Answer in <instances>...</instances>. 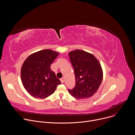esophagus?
<instances>
[{"instance_id": "34e87169", "label": "esophagus", "mask_w": 135, "mask_h": 135, "mask_svg": "<svg viewBox=\"0 0 135 135\" xmlns=\"http://www.w3.org/2000/svg\"><path fill=\"white\" fill-rule=\"evenodd\" d=\"M60 81H61V83H64V82H65V79H64V78H62V79H60Z\"/></svg>"}]
</instances>
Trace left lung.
<instances>
[{"instance_id":"1","label":"left lung","mask_w":135,"mask_h":135,"mask_svg":"<svg viewBox=\"0 0 135 135\" xmlns=\"http://www.w3.org/2000/svg\"><path fill=\"white\" fill-rule=\"evenodd\" d=\"M68 54L76 80L75 88L68 89V92L78 99L92 97L99 89L103 78L99 61L92 54L83 50H76Z\"/></svg>"}]
</instances>
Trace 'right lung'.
<instances>
[{
  "label": "right lung",
  "instance_id": "obj_1",
  "mask_svg": "<svg viewBox=\"0 0 135 135\" xmlns=\"http://www.w3.org/2000/svg\"><path fill=\"white\" fill-rule=\"evenodd\" d=\"M59 53L46 49L33 53L24 61L21 78L26 91L32 97L44 99L53 94L61 82L51 68Z\"/></svg>",
  "mask_w": 135,
  "mask_h": 135
}]
</instances>
